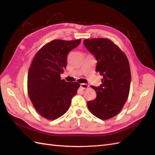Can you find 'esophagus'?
Returning <instances> with one entry per match:
<instances>
[{
	"mask_svg": "<svg viewBox=\"0 0 155 155\" xmlns=\"http://www.w3.org/2000/svg\"><path fill=\"white\" fill-rule=\"evenodd\" d=\"M88 85H87V84H85V83H81L80 84V87L83 89H86V88H88Z\"/></svg>",
	"mask_w": 155,
	"mask_h": 155,
	"instance_id": "obj_1",
	"label": "esophagus"
}]
</instances>
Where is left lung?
I'll use <instances>...</instances> for the list:
<instances>
[{
    "label": "left lung",
    "mask_w": 155,
    "mask_h": 155,
    "mask_svg": "<svg viewBox=\"0 0 155 155\" xmlns=\"http://www.w3.org/2000/svg\"><path fill=\"white\" fill-rule=\"evenodd\" d=\"M83 43L97 61L96 71L104 76L100 87L91 86L97 97L87 102L88 109L101 120L113 118L122 109L129 94L131 75L129 60L109 39H88Z\"/></svg>",
    "instance_id": "left-lung-1"
}]
</instances>
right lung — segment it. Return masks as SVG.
Here are the masks:
<instances>
[{
  "mask_svg": "<svg viewBox=\"0 0 155 155\" xmlns=\"http://www.w3.org/2000/svg\"><path fill=\"white\" fill-rule=\"evenodd\" d=\"M81 41H51L37 51L32 61L28 74V94L37 112L46 119L54 120L63 116L76 94L79 83L67 82L60 75L67 67L68 52Z\"/></svg>",
  "mask_w": 155,
  "mask_h": 155,
  "instance_id": "obj_1",
  "label": "right lung"
}]
</instances>
